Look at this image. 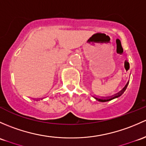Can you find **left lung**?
Returning <instances> with one entry per match:
<instances>
[{
  "label": "left lung",
  "instance_id": "obj_1",
  "mask_svg": "<svg viewBox=\"0 0 146 146\" xmlns=\"http://www.w3.org/2000/svg\"><path fill=\"white\" fill-rule=\"evenodd\" d=\"M128 84H129V81H128V82H127V83L126 84V85L123 87V89H122V90H120V91H119V92L117 93V94H115L113 95V96H107V97H100V98L97 97V96H93L94 98L95 99H96V100L100 101V102H106V101H109L110 100H113V99H116V98H117V97H119V96H120L121 95H122V94L124 93V92H125V90H126V89H127Z\"/></svg>",
  "mask_w": 146,
  "mask_h": 146
}]
</instances>
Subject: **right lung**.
Wrapping results in <instances>:
<instances>
[{
  "mask_svg": "<svg viewBox=\"0 0 146 146\" xmlns=\"http://www.w3.org/2000/svg\"><path fill=\"white\" fill-rule=\"evenodd\" d=\"M37 100H38V99H37Z\"/></svg>",
  "mask_w": 146,
  "mask_h": 146,
  "instance_id": "1",
  "label": "right lung"
}]
</instances>
